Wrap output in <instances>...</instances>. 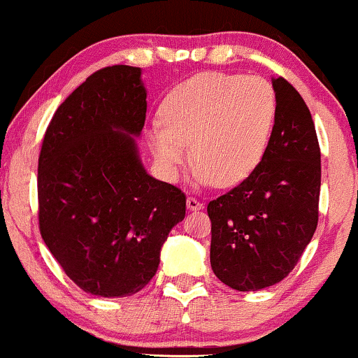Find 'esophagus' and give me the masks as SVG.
<instances>
[{
  "mask_svg": "<svg viewBox=\"0 0 358 358\" xmlns=\"http://www.w3.org/2000/svg\"><path fill=\"white\" fill-rule=\"evenodd\" d=\"M187 207L190 208V210H202L203 203L200 202V200H196L195 196H188V199H187Z\"/></svg>",
  "mask_w": 358,
  "mask_h": 358,
  "instance_id": "1",
  "label": "esophagus"
}]
</instances>
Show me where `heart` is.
Listing matches in <instances>:
<instances>
[{
	"instance_id": "obj_1",
	"label": "heart",
	"mask_w": 358,
	"mask_h": 358,
	"mask_svg": "<svg viewBox=\"0 0 358 358\" xmlns=\"http://www.w3.org/2000/svg\"><path fill=\"white\" fill-rule=\"evenodd\" d=\"M276 119V96L256 76L203 72L171 90L150 139L156 159L170 176L199 162L200 183L232 187L256 170L268 150Z\"/></svg>"
}]
</instances>
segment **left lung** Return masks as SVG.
Returning <instances> with one entry per match:
<instances>
[{"instance_id": "1", "label": "left lung", "mask_w": 358, "mask_h": 358, "mask_svg": "<svg viewBox=\"0 0 358 358\" xmlns=\"http://www.w3.org/2000/svg\"><path fill=\"white\" fill-rule=\"evenodd\" d=\"M276 119L268 150L244 182L207 205L210 264L224 285L257 291L282 281L318 225L322 153L306 102L273 79Z\"/></svg>"}]
</instances>
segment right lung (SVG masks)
I'll return each mask as SVG.
<instances>
[{
  "instance_id": "add662e5",
  "label": "right lung",
  "mask_w": 358,
  "mask_h": 358,
  "mask_svg": "<svg viewBox=\"0 0 358 358\" xmlns=\"http://www.w3.org/2000/svg\"><path fill=\"white\" fill-rule=\"evenodd\" d=\"M146 119L141 69L89 76L53 114L38 156V225L77 286L131 296L153 279L187 196L146 173L136 141Z\"/></svg>"
}]
</instances>
